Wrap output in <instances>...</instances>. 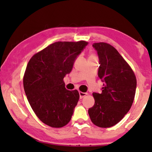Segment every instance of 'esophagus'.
I'll return each mask as SVG.
<instances>
[{
  "mask_svg": "<svg viewBox=\"0 0 152 152\" xmlns=\"http://www.w3.org/2000/svg\"><path fill=\"white\" fill-rule=\"evenodd\" d=\"M79 93H80V99L83 98V97H84V96H86V95H88L86 93H83V92H81V91H80V92H79Z\"/></svg>",
  "mask_w": 152,
  "mask_h": 152,
  "instance_id": "34e87169",
  "label": "esophagus"
}]
</instances>
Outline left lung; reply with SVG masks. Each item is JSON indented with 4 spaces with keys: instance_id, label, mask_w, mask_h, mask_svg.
Listing matches in <instances>:
<instances>
[{
    "instance_id": "left-lung-1",
    "label": "left lung",
    "mask_w": 152,
    "mask_h": 152,
    "mask_svg": "<svg viewBox=\"0 0 152 152\" xmlns=\"http://www.w3.org/2000/svg\"><path fill=\"white\" fill-rule=\"evenodd\" d=\"M99 59L98 77L104 82L101 93H93L95 104L88 109L91 121L102 128L118 123L134 102L136 77L132 68L113 46L104 42L93 45Z\"/></svg>"
}]
</instances>
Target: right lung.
Instances as JSON below:
<instances>
[{"instance_id":"add662e5","label":"right lung","mask_w":152,"mask_h":152,"mask_svg":"<svg viewBox=\"0 0 152 152\" xmlns=\"http://www.w3.org/2000/svg\"><path fill=\"white\" fill-rule=\"evenodd\" d=\"M87 44L85 41L52 43L33 55L27 65L23 76L27 98L39 119L51 127H63L71 120L80 94L65 88L64 77Z\"/></svg>"}]
</instances>
